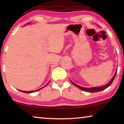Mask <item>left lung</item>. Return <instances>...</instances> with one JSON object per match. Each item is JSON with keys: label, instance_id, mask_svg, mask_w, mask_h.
<instances>
[{"label": "left lung", "instance_id": "left-lung-1", "mask_svg": "<svg viewBox=\"0 0 124 124\" xmlns=\"http://www.w3.org/2000/svg\"><path fill=\"white\" fill-rule=\"evenodd\" d=\"M116 73H117V72H116V73H115V75H114V77H113V78L112 79V80H111L107 84H106V85H104V86H101V87H91V88L83 87L80 86L78 85L77 84H75V83L72 82V81H71V82H72L73 84L75 85V86L78 87L79 89H81V90H83V91L89 92H98V91H102V90L107 89V88L109 86H110V85L112 84V83H113V81H114V80L115 78V76H116Z\"/></svg>", "mask_w": 124, "mask_h": 124}]
</instances>
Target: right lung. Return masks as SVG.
<instances>
[{
  "label": "right lung",
  "instance_id": "1",
  "mask_svg": "<svg viewBox=\"0 0 124 124\" xmlns=\"http://www.w3.org/2000/svg\"><path fill=\"white\" fill-rule=\"evenodd\" d=\"M48 84V83L47 84V85ZM45 87V86H44ZM43 87H42V88H43ZM42 88H41V89H38V90H34V91H21V90H20V91H21V92H24V93H32V92H35V91H39V90H41Z\"/></svg>",
  "mask_w": 124,
  "mask_h": 124
}]
</instances>
